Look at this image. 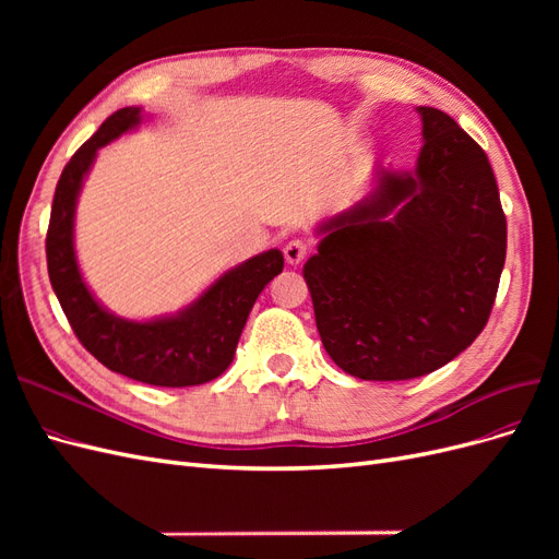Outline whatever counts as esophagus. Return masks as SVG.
Segmentation results:
<instances>
[{
    "label": "esophagus",
    "instance_id": "1",
    "mask_svg": "<svg viewBox=\"0 0 559 559\" xmlns=\"http://www.w3.org/2000/svg\"><path fill=\"white\" fill-rule=\"evenodd\" d=\"M306 253H308V247L302 240H292L284 247V259L289 265H300L302 259H306Z\"/></svg>",
    "mask_w": 559,
    "mask_h": 559
}]
</instances>
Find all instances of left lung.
<instances>
[{"instance_id":"left-lung-1","label":"left lung","mask_w":559,"mask_h":559,"mask_svg":"<svg viewBox=\"0 0 559 559\" xmlns=\"http://www.w3.org/2000/svg\"><path fill=\"white\" fill-rule=\"evenodd\" d=\"M415 170L378 163L368 191L324 218L302 275L329 357L361 380H411L485 329L506 261V216L485 151L417 107Z\"/></svg>"}]
</instances>
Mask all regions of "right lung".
I'll return each instance as SVG.
<instances>
[{
  "instance_id": "1",
  "label": "right lung",
  "mask_w": 559,
  "mask_h": 559,
  "mask_svg": "<svg viewBox=\"0 0 559 559\" xmlns=\"http://www.w3.org/2000/svg\"><path fill=\"white\" fill-rule=\"evenodd\" d=\"M142 121V107L118 109L64 165L46 235L48 277L81 345L114 373L156 386L205 384L230 366L253 302L282 273L284 257L267 249L238 263L175 314L126 319L107 310L76 261V202L97 151Z\"/></svg>"
}]
</instances>
